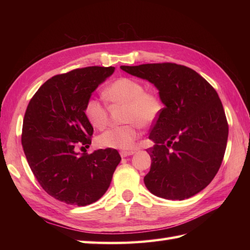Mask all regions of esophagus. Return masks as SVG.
<instances>
[{"mask_svg": "<svg viewBox=\"0 0 250 250\" xmlns=\"http://www.w3.org/2000/svg\"><path fill=\"white\" fill-rule=\"evenodd\" d=\"M133 153H134L133 150H128V151L122 150V151H120V156L122 158H125V157H128V156H132V155H133Z\"/></svg>", "mask_w": 250, "mask_h": 250, "instance_id": "esophagus-1", "label": "esophagus"}]
</instances>
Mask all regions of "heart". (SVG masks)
<instances>
[{
	"label": "heart",
	"mask_w": 250,
	"mask_h": 250,
	"mask_svg": "<svg viewBox=\"0 0 250 250\" xmlns=\"http://www.w3.org/2000/svg\"><path fill=\"white\" fill-rule=\"evenodd\" d=\"M104 97L111 103L125 104L124 125L111 126L97 139L98 145L111 149L129 150L134 147L140 136V125L148 126L155 122L163 109L159 94L146 91L141 82L130 77H120L104 90ZM89 124L95 129H102L107 122V111L100 100L90 98L83 107Z\"/></svg>",
	"instance_id": "obj_1"
}]
</instances>
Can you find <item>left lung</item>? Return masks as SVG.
Here are the masks:
<instances>
[{
    "mask_svg": "<svg viewBox=\"0 0 250 250\" xmlns=\"http://www.w3.org/2000/svg\"><path fill=\"white\" fill-rule=\"evenodd\" d=\"M122 71L155 84L164 104L147 149L144 177L152 194L185 200L213 180L225 156L229 125L216 90L192 68L176 63L121 65Z\"/></svg>",
    "mask_w": 250,
    "mask_h": 250,
    "instance_id": "8db88e82",
    "label": "left lung"
}]
</instances>
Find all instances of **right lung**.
Masks as SVG:
<instances>
[{
	"label": "right lung",
	"instance_id": "1",
	"mask_svg": "<svg viewBox=\"0 0 250 250\" xmlns=\"http://www.w3.org/2000/svg\"><path fill=\"white\" fill-rule=\"evenodd\" d=\"M114 71L88 66L51 77L25 110L21 135L25 158L42 188L58 201L78 206L98 201L121 160L111 148L77 152L78 146L89 147L93 134L84 104Z\"/></svg>",
	"mask_w": 250,
	"mask_h": 250
}]
</instances>
